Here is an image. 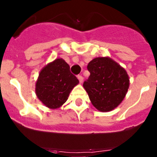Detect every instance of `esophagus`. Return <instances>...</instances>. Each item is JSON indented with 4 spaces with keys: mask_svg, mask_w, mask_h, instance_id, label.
<instances>
[{
    "mask_svg": "<svg viewBox=\"0 0 157 157\" xmlns=\"http://www.w3.org/2000/svg\"><path fill=\"white\" fill-rule=\"evenodd\" d=\"M77 78H78V81H79L80 83L82 82V81H83V77H82V75H78Z\"/></svg>",
    "mask_w": 157,
    "mask_h": 157,
    "instance_id": "1",
    "label": "esophagus"
}]
</instances>
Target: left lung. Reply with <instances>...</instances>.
<instances>
[{
    "label": "left lung",
    "mask_w": 157,
    "mask_h": 157,
    "mask_svg": "<svg viewBox=\"0 0 157 157\" xmlns=\"http://www.w3.org/2000/svg\"><path fill=\"white\" fill-rule=\"evenodd\" d=\"M90 73L83 87L91 103L101 112L116 109L125 98L130 80L127 71L109 57H97L88 63Z\"/></svg>",
    "instance_id": "obj_1"
}]
</instances>
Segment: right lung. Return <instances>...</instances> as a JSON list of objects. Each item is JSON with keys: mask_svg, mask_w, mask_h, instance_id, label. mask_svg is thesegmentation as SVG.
Masks as SVG:
<instances>
[{"mask_svg": "<svg viewBox=\"0 0 157 157\" xmlns=\"http://www.w3.org/2000/svg\"><path fill=\"white\" fill-rule=\"evenodd\" d=\"M78 80L70 71V67L61 58L48 63L41 71L35 85L37 98L52 109L59 108L67 101Z\"/></svg>", "mask_w": 157, "mask_h": 157, "instance_id": "right-lung-1", "label": "right lung"}]
</instances>
